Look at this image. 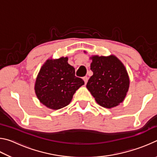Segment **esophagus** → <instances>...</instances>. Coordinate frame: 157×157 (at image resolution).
I'll return each mask as SVG.
<instances>
[{
    "instance_id": "obj_1",
    "label": "esophagus",
    "mask_w": 157,
    "mask_h": 157,
    "mask_svg": "<svg viewBox=\"0 0 157 157\" xmlns=\"http://www.w3.org/2000/svg\"><path fill=\"white\" fill-rule=\"evenodd\" d=\"M83 79H84V83H85V84H86V83H87V82H88V79H89V78H88V77L85 76V77H84V78H83Z\"/></svg>"
}]
</instances>
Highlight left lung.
I'll list each match as a JSON object with an SVG mask.
<instances>
[{"instance_id":"left-lung-1","label":"left lung","mask_w":157,"mask_h":157,"mask_svg":"<svg viewBox=\"0 0 157 157\" xmlns=\"http://www.w3.org/2000/svg\"><path fill=\"white\" fill-rule=\"evenodd\" d=\"M91 70L86 88L100 106L111 108L124 100L128 91V74L120 60L113 55L92 57Z\"/></svg>"}]
</instances>
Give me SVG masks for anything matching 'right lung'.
I'll return each instance as SVG.
<instances>
[{"mask_svg":"<svg viewBox=\"0 0 157 157\" xmlns=\"http://www.w3.org/2000/svg\"><path fill=\"white\" fill-rule=\"evenodd\" d=\"M67 62V57L47 60L36 79L34 89L37 98L52 109L67 106L77 90L84 84L83 79L75 75V68Z\"/></svg>","mask_w":157,"mask_h":157,"instance_id":"add662e5","label":"right lung"}]
</instances>
